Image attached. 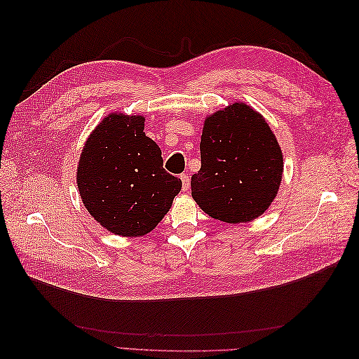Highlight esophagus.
<instances>
[{
	"label": "esophagus",
	"instance_id": "1",
	"mask_svg": "<svg viewBox=\"0 0 359 359\" xmlns=\"http://www.w3.org/2000/svg\"><path fill=\"white\" fill-rule=\"evenodd\" d=\"M181 181H182V190L186 191L190 187V177L189 173H181Z\"/></svg>",
	"mask_w": 359,
	"mask_h": 359
}]
</instances>
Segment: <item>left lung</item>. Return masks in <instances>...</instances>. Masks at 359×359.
Returning a JSON list of instances; mask_svg holds the SVG:
<instances>
[{
	"label": "left lung",
	"mask_w": 359,
	"mask_h": 359,
	"mask_svg": "<svg viewBox=\"0 0 359 359\" xmlns=\"http://www.w3.org/2000/svg\"><path fill=\"white\" fill-rule=\"evenodd\" d=\"M281 173L283 154L262 115L233 103L206 118L191 196L212 219L243 223L264 214Z\"/></svg>",
	"instance_id": "1"
}]
</instances>
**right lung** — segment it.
I'll return each mask as SVG.
<instances>
[{
	"label": "right lung",
	"instance_id": "1",
	"mask_svg": "<svg viewBox=\"0 0 359 359\" xmlns=\"http://www.w3.org/2000/svg\"><path fill=\"white\" fill-rule=\"evenodd\" d=\"M144 116L112 114L82 149L78 187L86 210L121 236L151 232L172 206L182 182L163 168L158 145L145 136Z\"/></svg>",
	"mask_w": 359,
	"mask_h": 359
}]
</instances>
